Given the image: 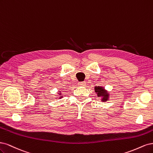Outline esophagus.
<instances>
[{"mask_svg":"<svg viewBox=\"0 0 153 153\" xmlns=\"http://www.w3.org/2000/svg\"><path fill=\"white\" fill-rule=\"evenodd\" d=\"M78 85L79 86H85L86 82H78Z\"/></svg>","mask_w":153,"mask_h":153,"instance_id":"1","label":"esophagus"}]
</instances>
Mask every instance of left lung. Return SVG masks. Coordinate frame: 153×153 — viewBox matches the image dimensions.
<instances>
[{
	"label": "left lung",
	"instance_id": "left-lung-1",
	"mask_svg": "<svg viewBox=\"0 0 153 153\" xmlns=\"http://www.w3.org/2000/svg\"><path fill=\"white\" fill-rule=\"evenodd\" d=\"M94 90L97 97H99L100 99L103 102H106L109 100L110 98V92L105 89V88L101 86H95Z\"/></svg>",
	"mask_w": 153,
	"mask_h": 153
}]
</instances>
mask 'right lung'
Listing matches in <instances>:
<instances>
[{
    "mask_svg": "<svg viewBox=\"0 0 153 153\" xmlns=\"http://www.w3.org/2000/svg\"><path fill=\"white\" fill-rule=\"evenodd\" d=\"M65 90H66V89H65ZM64 90L62 89V90H59L58 92H57V93H58V95H57L56 96V97H55V98H63V95H62V92H63Z\"/></svg>",
    "mask_w": 153,
    "mask_h": 153,
    "instance_id": "add662e5",
    "label": "right lung"
}]
</instances>
